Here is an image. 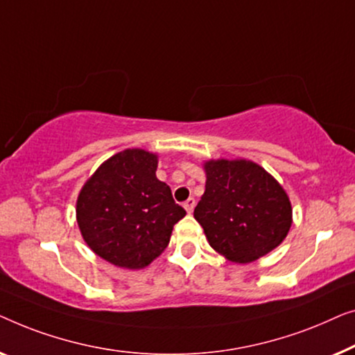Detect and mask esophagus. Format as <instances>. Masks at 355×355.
Listing matches in <instances>:
<instances>
[{"label":"esophagus","mask_w":355,"mask_h":355,"mask_svg":"<svg viewBox=\"0 0 355 355\" xmlns=\"http://www.w3.org/2000/svg\"><path fill=\"white\" fill-rule=\"evenodd\" d=\"M194 206H196V201H194V198H189V199H187V201L183 202V207L187 209V212H188V214H191V212H193Z\"/></svg>","instance_id":"esophagus-1"}]
</instances>
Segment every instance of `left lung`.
Here are the masks:
<instances>
[{
    "label": "left lung",
    "mask_w": 355,
    "mask_h": 355,
    "mask_svg": "<svg viewBox=\"0 0 355 355\" xmlns=\"http://www.w3.org/2000/svg\"><path fill=\"white\" fill-rule=\"evenodd\" d=\"M206 189L194 207L214 251L249 263L283 243L293 223L289 198L266 168L248 159L204 162Z\"/></svg>",
    "instance_id": "left-lung-1"
}]
</instances>
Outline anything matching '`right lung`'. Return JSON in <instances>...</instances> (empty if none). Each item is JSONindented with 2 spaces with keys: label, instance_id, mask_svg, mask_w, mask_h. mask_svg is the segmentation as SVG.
I'll return each instance as SVG.
<instances>
[{
  "label": "right lung",
  "instance_id": "right-lung-1",
  "mask_svg": "<svg viewBox=\"0 0 355 355\" xmlns=\"http://www.w3.org/2000/svg\"><path fill=\"white\" fill-rule=\"evenodd\" d=\"M157 154L123 149L80 189L77 223L88 248L116 267L138 270L161 256L173 225L187 216L156 177Z\"/></svg>",
  "mask_w": 355,
  "mask_h": 355
}]
</instances>
